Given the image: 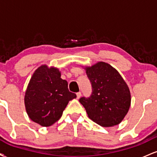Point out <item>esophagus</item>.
<instances>
[{"mask_svg": "<svg viewBox=\"0 0 157 157\" xmlns=\"http://www.w3.org/2000/svg\"><path fill=\"white\" fill-rule=\"evenodd\" d=\"M81 95H82V94H81V92H77V99L80 98V97H81Z\"/></svg>", "mask_w": 157, "mask_h": 157, "instance_id": "obj_1", "label": "esophagus"}]
</instances>
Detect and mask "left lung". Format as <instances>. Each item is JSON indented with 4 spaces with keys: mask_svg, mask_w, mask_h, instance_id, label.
I'll list each match as a JSON object with an SVG mask.
<instances>
[{
    "mask_svg": "<svg viewBox=\"0 0 157 157\" xmlns=\"http://www.w3.org/2000/svg\"><path fill=\"white\" fill-rule=\"evenodd\" d=\"M86 75L91 82L92 93L81 97L89 117L102 127H111L122 121L131 105V93L120 73L111 65L98 62L86 66Z\"/></svg>",
    "mask_w": 157,
    "mask_h": 157,
    "instance_id": "8db88e82",
    "label": "left lung"
}]
</instances>
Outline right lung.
Returning <instances> with one entry per match:
<instances>
[{"label": "right lung", "mask_w": 157, "mask_h": 157, "mask_svg": "<svg viewBox=\"0 0 157 157\" xmlns=\"http://www.w3.org/2000/svg\"><path fill=\"white\" fill-rule=\"evenodd\" d=\"M60 77L57 68L42 65L35 70L27 86L24 97L27 114L44 127L60 120L68 102L77 97L68 91L67 81Z\"/></svg>", "instance_id": "add662e5"}]
</instances>
